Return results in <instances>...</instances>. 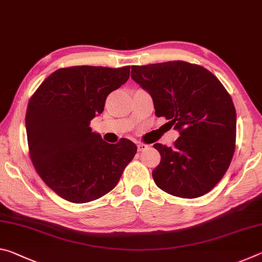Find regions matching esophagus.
Here are the masks:
<instances>
[{
  "instance_id": "obj_1",
  "label": "esophagus",
  "mask_w": 262,
  "mask_h": 262,
  "mask_svg": "<svg viewBox=\"0 0 262 262\" xmlns=\"http://www.w3.org/2000/svg\"><path fill=\"white\" fill-rule=\"evenodd\" d=\"M148 148H149V145L145 144V143H139V144H137V150H139V151H144V150H147Z\"/></svg>"
}]
</instances>
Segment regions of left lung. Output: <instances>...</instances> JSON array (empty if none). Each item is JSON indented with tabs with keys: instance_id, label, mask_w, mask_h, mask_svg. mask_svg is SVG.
<instances>
[{
	"instance_id": "left-lung-1",
	"label": "left lung",
	"mask_w": 262,
	"mask_h": 262,
	"mask_svg": "<svg viewBox=\"0 0 262 262\" xmlns=\"http://www.w3.org/2000/svg\"><path fill=\"white\" fill-rule=\"evenodd\" d=\"M130 76L151 96L155 114L180 135L172 147L154 144L162 156L155 184L184 199L207 194L234 152L237 115L228 91L209 70L185 61L132 66Z\"/></svg>"
}]
</instances>
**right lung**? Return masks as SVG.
Here are the masks:
<instances>
[{
	"mask_svg": "<svg viewBox=\"0 0 262 262\" xmlns=\"http://www.w3.org/2000/svg\"><path fill=\"white\" fill-rule=\"evenodd\" d=\"M130 67L61 68L31 97L25 126L30 157L40 178L64 200L85 203L112 190L137 147L127 139L110 144L90 121L129 78Z\"/></svg>",
	"mask_w": 262,
	"mask_h": 262,
	"instance_id": "obj_1",
	"label": "right lung"
}]
</instances>
